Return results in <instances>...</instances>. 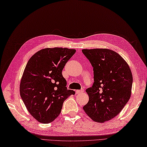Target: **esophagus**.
Segmentation results:
<instances>
[{
  "label": "esophagus",
  "instance_id": "1",
  "mask_svg": "<svg viewBox=\"0 0 147 147\" xmlns=\"http://www.w3.org/2000/svg\"><path fill=\"white\" fill-rule=\"evenodd\" d=\"M84 91V89L82 88L81 90H76V93H77V94H80L83 93Z\"/></svg>",
  "mask_w": 147,
  "mask_h": 147
}]
</instances>
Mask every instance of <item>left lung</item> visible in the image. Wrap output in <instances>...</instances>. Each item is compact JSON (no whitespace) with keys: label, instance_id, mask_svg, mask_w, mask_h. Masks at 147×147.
<instances>
[{"label":"left lung","instance_id":"8db88e82","mask_svg":"<svg viewBox=\"0 0 147 147\" xmlns=\"http://www.w3.org/2000/svg\"><path fill=\"white\" fill-rule=\"evenodd\" d=\"M94 71V82L86 91L89 99L83 110L95 122H105L118 115L131 97L133 75L117 53L106 49H83Z\"/></svg>","mask_w":147,"mask_h":147}]
</instances>
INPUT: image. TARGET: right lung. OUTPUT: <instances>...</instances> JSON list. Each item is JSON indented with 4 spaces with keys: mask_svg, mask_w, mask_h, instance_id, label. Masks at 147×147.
Returning a JSON list of instances; mask_svg holds the SVG:
<instances>
[{
    "mask_svg": "<svg viewBox=\"0 0 147 147\" xmlns=\"http://www.w3.org/2000/svg\"><path fill=\"white\" fill-rule=\"evenodd\" d=\"M75 52L67 48H47L28 60L20 84V95L28 112L39 122H53L61 111L64 100L75 94L67 89L62 70Z\"/></svg>",
    "mask_w": 147,
    "mask_h": 147,
    "instance_id": "add662e5",
    "label": "right lung"
}]
</instances>
